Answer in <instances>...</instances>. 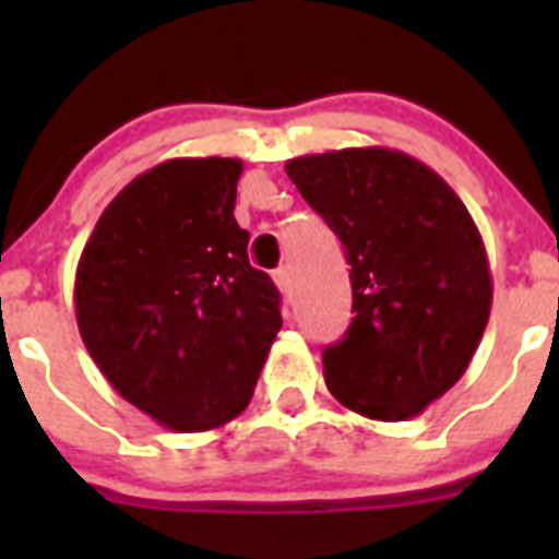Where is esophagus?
<instances>
[{
	"instance_id": "esophagus-1",
	"label": "esophagus",
	"mask_w": 559,
	"mask_h": 559,
	"mask_svg": "<svg viewBox=\"0 0 559 559\" xmlns=\"http://www.w3.org/2000/svg\"><path fill=\"white\" fill-rule=\"evenodd\" d=\"M274 283H276V288L283 290V294H290V288H294V274H290L288 265H283V269L274 271Z\"/></svg>"
}]
</instances>
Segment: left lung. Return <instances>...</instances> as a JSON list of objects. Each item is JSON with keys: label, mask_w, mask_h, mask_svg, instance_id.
<instances>
[{"label": "left lung", "mask_w": 559, "mask_h": 559, "mask_svg": "<svg viewBox=\"0 0 559 559\" xmlns=\"http://www.w3.org/2000/svg\"><path fill=\"white\" fill-rule=\"evenodd\" d=\"M285 173L353 265V324L322 355L330 394L360 417H417L467 372L490 319L476 221L439 173L392 147L296 156Z\"/></svg>", "instance_id": "8db88e82"}]
</instances>
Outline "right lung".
Here are the masks:
<instances>
[{"label": "right lung", "instance_id": "1", "mask_svg": "<svg viewBox=\"0 0 559 559\" xmlns=\"http://www.w3.org/2000/svg\"><path fill=\"white\" fill-rule=\"evenodd\" d=\"M240 159H167L103 210L75 271L88 355L122 397L179 433L249 406L276 333L280 290L249 265L235 221Z\"/></svg>", "mask_w": 559, "mask_h": 559}]
</instances>
